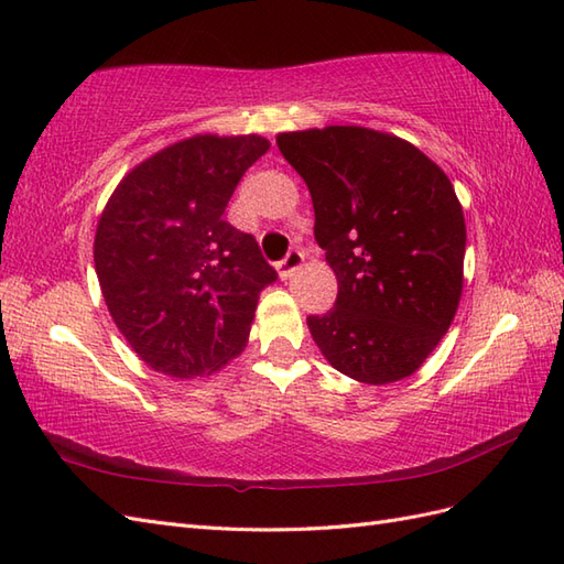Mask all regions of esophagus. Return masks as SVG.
<instances>
[{"mask_svg":"<svg viewBox=\"0 0 564 564\" xmlns=\"http://www.w3.org/2000/svg\"><path fill=\"white\" fill-rule=\"evenodd\" d=\"M303 261H305V254L301 249H291L289 254H285L281 261H279V275L283 281H289L291 275L303 267Z\"/></svg>","mask_w":564,"mask_h":564,"instance_id":"34e87169","label":"esophagus"}]
</instances>
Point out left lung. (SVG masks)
Returning <instances> with one entry per match:
<instances>
[{"instance_id":"obj_1","label":"left lung","mask_w":564,"mask_h":564,"mask_svg":"<svg viewBox=\"0 0 564 564\" xmlns=\"http://www.w3.org/2000/svg\"><path fill=\"white\" fill-rule=\"evenodd\" d=\"M315 206V239L339 293L307 327L327 361L370 386L412 376L448 332L463 291L465 220L424 152L378 130L281 133Z\"/></svg>"}]
</instances>
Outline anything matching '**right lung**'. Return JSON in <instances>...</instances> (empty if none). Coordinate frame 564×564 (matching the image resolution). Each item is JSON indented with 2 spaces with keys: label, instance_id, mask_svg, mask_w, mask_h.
<instances>
[{
  "label": "right lung",
  "instance_id": "obj_1",
  "mask_svg": "<svg viewBox=\"0 0 564 564\" xmlns=\"http://www.w3.org/2000/svg\"><path fill=\"white\" fill-rule=\"evenodd\" d=\"M259 135H196L138 164L94 239L104 301L133 351L172 378L213 373L247 344L259 293L279 273L254 235L225 220Z\"/></svg>",
  "mask_w": 564,
  "mask_h": 564
}]
</instances>
